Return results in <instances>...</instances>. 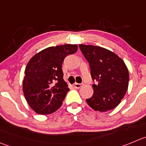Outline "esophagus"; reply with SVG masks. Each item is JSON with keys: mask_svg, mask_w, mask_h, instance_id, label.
Returning <instances> with one entry per match:
<instances>
[{"mask_svg": "<svg viewBox=\"0 0 146 146\" xmlns=\"http://www.w3.org/2000/svg\"><path fill=\"white\" fill-rule=\"evenodd\" d=\"M83 84H84L83 83H75V84H74V86L76 88H80L82 86H83Z\"/></svg>", "mask_w": 146, "mask_h": 146, "instance_id": "esophagus-1", "label": "esophagus"}]
</instances>
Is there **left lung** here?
Segmentation results:
<instances>
[{
    "mask_svg": "<svg viewBox=\"0 0 146 146\" xmlns=\"http://www.w3.org/2000/svg\"><path fill=\"white\" fill-rule=\"evenodd\" d=\"M88 62L94 94L86 100L96 111L105 112L117 106L128 87L129 73L125 64L117 54L100 46L80 44Z\"/></svg>",
    "mask_w": 146,
    "mask_h": 146,
    "instance_id": "8db88e82",
    "label": "left lung"
}]
</instances>
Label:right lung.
Wrapping results in <instances>:
<instances>
[{
	"instance_id": "1",
	"label": "right lung",
	"mask_w": 146,
	"mask_h": 146,
	"mask_svg": "<svg viewBox=\"0 0 146 146\" xmlns=\"http://www.w3.org/2000/svg\"><path fill=\"white\" fill-rule=\"evenodd\" d=\"M77 48L76 44L48 47L30 59L25 70L23 90L28 104L36 113H53L62 105L69 90L63 79L62 64Z\"/></svg>"
}]
</instances>
